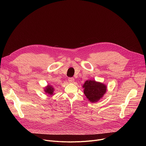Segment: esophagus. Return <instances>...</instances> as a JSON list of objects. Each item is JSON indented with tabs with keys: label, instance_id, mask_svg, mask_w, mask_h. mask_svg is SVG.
I'll return each mask as SVG.
<instances>
[{
	"label": "esophagus",
	"instance_id": "34e87169",
	"mask_svg": "<svg viewBox=\"0 0 146 146\" xmlns=\"http://www.w3.org/2000/svg\"><path fill=\"white\" fill-rule=\"evenodd\" d=\"M68 81H69V82L73 83V82H74V78H73V77H70V78H68Z\"/></svg>",
	"mask_w": 146,
	"mask_h": 146
}]
</instances>
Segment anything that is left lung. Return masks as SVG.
<instances>
[{"mask_svg": "<svg viewBox=\"0 0 146 146\" xmlns=\"http://www.w3.org/2000/svg\"><path fill=\"white\" fill-rule=\"evenodd\" d=\"M82 87L84 93L88 100L93 103L96 102L106 92V86L102 83L94 80H87Z\"/></svg>", "mask_w": 146, "mask_h": 146, "instance_id": "8db88e82", "label": "left lung"}]
</instances>
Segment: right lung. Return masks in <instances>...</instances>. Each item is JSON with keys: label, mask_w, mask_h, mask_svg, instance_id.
Returning <instances> with one entry per match:
<instances>
[{"label": "right lung", "mask_w": 146, "mask_h": 146, "mask_svg": "<svg viewBox=\"0 0 146 146\" xmlns=\"http://www.w3.org/2000/svg\"><path fill=\"white\" fill-rule=\"evenodd\" d=\"M45 92L50 95H52L53 92H54V88H52L51 86H48L46 88V89L44 90Z\"/></svg>", "instance_id": "right-lung-1"}]
</instances>
